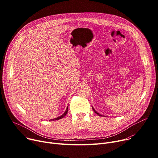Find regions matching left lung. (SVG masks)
I'll list each match as a JSON object with an SVG mask.
<instances>
[{
	"instance_id": "8db88e82",
	"label": "left lung",
	"mask_w": 158,
	"mask_h": 158,
	"mask_svg": "<svg viewBox=\"0 0 158 158\" xmlns=\"http://www.w3.org/2000/svg\"><path fill=\"white\" fill-rule=\"evenodd\" d=\"M92 109H93V110H94V112H95V114H97V115H99V116H102V115H100V114H98V112H96V111H95V109H94V107H92Z\"/></svg>"
}]
</instances>
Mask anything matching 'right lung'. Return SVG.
<instances>
[{
    "mask_svg": "<svg viewBox=\"0 0 158 158\" xmlns=\"http://www.w3.org/2000/svg\"><path fill=\"white\" fill-rule=\"evenodd\" d=\"M68 106L67 107V109H66L65 112H64L63 115H61V116H60V117H57V118H53V119H51V120H59V119L62 118L63 117H64L66 115V114H67V112H68Z\"/></svg>",
    "mask_w": 158,
    "mask_h": 158,
    "instance_id": "1",
    "label": "right lung"
}]
</instances>
